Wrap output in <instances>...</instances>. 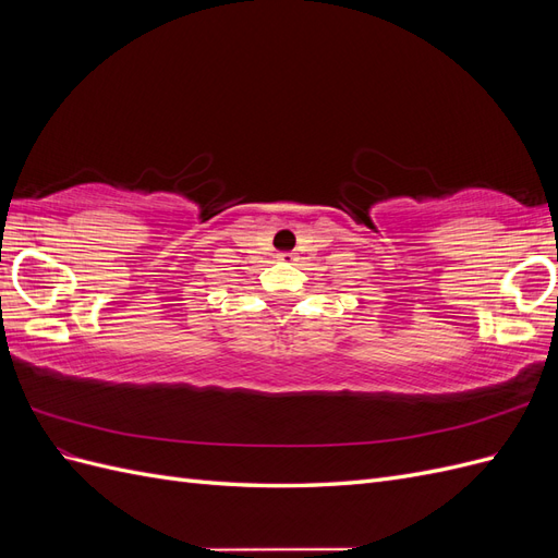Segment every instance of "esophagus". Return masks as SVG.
Wrapping results in <instances>:
<instances>
[{"instance_id": "1", "label": "esophagus", "mask_w": 558, "mask_h": 558, "mask_svg": "<svg viewBox=\"0 0 558 558\" xmlns=\"http://www.w3.org/2000/svg\"><path fill=\"white\" fill-rule=\"evenodd\" d=\"M281 263H293L295 260V256H293V253H289V251H283V253H279V256H277Z\"/></svg>"}]
</instances>
